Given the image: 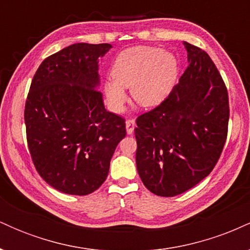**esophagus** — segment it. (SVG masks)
Here are the masks:
<instances>
[{
    "label": "esophagus",
    "mask_w": 250,
    "mask_h": 250,
    "mask_svg": "<svg viewBox=\"0 0 250 250\" xmlns=\"http://www.w3.org/2000/svg\"><path fill=\"white\" fill-rule=\"evenodd\" d=\"M125 128H127V133L129 135L133 134L134 129H135V121H134V120H127V121H125Z\"/></svg>",
    "instance_id": "esophagus-1"
}]
</instances>
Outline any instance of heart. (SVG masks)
I'll return each mask as SVG.
<instances>
[{"label": "heart", "mask_w": 250, "mask_h": 250, "mask_svg": "<svg viewBox=\"0 0 250 250\" xmlns=\"http://www.w3.org/2000/svg\"><path fill=\"white\" fill-rule=\"evenodd\" d=\"M179 65L174 55L156 47L128 48L115 57L111 77L104 83L105 95L115 110H121L130 88L133 99L143 107L160 104L176 82Z\"/></svg>", "instance_id": "heart-1"}]
</instances>
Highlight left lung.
Instances as JSON below:
<instances>
[{
	"label": "left lung",
	"instance_id": "1",
	"mask_svg": "<svg viewBox=\"0 0 250 250\" xmlns=\"http://www.w3.org/2000/svg\"><path fill=\"white\" fill-rule=\"evenodd\" d=\"M188 67L163 102L136 119V166L143 185L171 197L207 177L219 161L229 121L228 90L211 59L183 42Z\"/></svg>",
	"mask_w": 250,
	"mask_h": 250
}]
</instances>
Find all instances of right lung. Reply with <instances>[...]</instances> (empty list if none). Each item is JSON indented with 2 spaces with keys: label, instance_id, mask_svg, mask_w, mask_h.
Returning a JSON list of instances; mask_svg holds the SVG:
<instances>
[{
  "label": "right lung",
  "instance_id": "1",
  "mask_svg": "<svg viewBox=\"0 0 250 250\" xmlns=\"http://www.w3.org/2000/svg\"><path fill=\"white\" fill-rule=\"evenodd\" d=\"M109 43H75L44 60L24 107L29 153L48 185L88 195L107 179L114 151L125 136V119L104 109L99 57Z\"/></svg>",
  "mask_w": 250,
  "mask_h": 250
}]
</instances>
